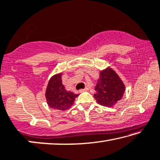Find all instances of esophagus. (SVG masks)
<instances>
[{
  "instance_id": "1",
  "label": "esophagus",
  "mask_w": 160,
  "mask_h": 160,
  "mask_svg": "<svg viewBox=\"0 0 160 160\" xmlns=\"http://www.w3.org/2000/svg\"><path fill=\"white\" fill-rule=\"evenodd\" d=\"M88 88H84V89H80L79 90V92H83L85 91H88Z\"/></svg>"
}]
</instances>
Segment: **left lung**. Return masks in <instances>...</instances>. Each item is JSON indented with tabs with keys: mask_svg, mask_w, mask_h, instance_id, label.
Wrapping results in <instances>:
<instances>
[{
	"mask_svg": "<svg viewBox=\"0 0 160 160\" xmlns=\"http://www.w3.org/2000/svg\"><path fill=\"white\" fill-rule=\"evenodd\" d=\"M99 72L95 88V99L101 106L113 107L123 96L126 90L124 83L111 67H107Z\"/></svg>",
	"mask_w": 160,
	"mask_h": 160,
	"instance_id": "obj_1",
	"label": "left lung"
}]
</instances>
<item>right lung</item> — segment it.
I'll return each mask as SVG.
<instances>
[{
	"mask_svg": "<svg viewBox=\"0 0 160 160\" xmlns=\"http://www.w3.org/2000/svg\"><path fill=\"white\" fill-rule=\"evenodd\" d=\"M62 72L52 76L47 84L45 98L51 108L58 111H66L71 108L79 94L66 90L62 82Z\"/></svg>",
	"mask_w": 160,
	"mask_h": 160,
	"instance_id": "obj_1",
	"label": "right lung"
}]
</instances>
